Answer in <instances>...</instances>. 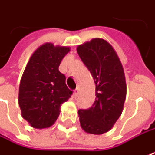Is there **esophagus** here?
<instances>
[{
	"label": "esophagus",
	"instance_id": "34e87169",
	"mask_svg": "<svg viewBox=\"0 0 155 155\" xmlns=\"http://www.w3.org/2000/svg\"><path fill=\"white\" fill-rule=\"evenodd\" d=\"M79 93H80V90H79V88H76V89L74 90V97H78V96H79Z\"/></svg>",
	"mask_w": 155,
	"mask_h": 155
}]
</instances>
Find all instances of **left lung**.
<instances>
[{
    "mask_svg": "<svg viewBox=\"0 0 155 155\" xmlns=\"http://www.w3.org/2000/svg\"><path fill=\"white\" fill-rule=\"evenodd\" d=\"M77 52L96 84L94 104L78 111L81 126L87 133H106L119 119L126 98L122 65L114 49L103 39L78 46Z\"/></svg>",
    "mask_w": 155,
    "mask_h": 155,
    "instance_id": "1",
    "label": "left lung"
}]
</instances>
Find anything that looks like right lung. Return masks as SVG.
I'll return each instance as SVG.
<instances>
[{"label":"right lung","mask_w":155,"mask_h":155,"mask_svg":"<svg viewBox=\"0 0 155 155\" xmlns=\"http://www.w3.org/2000/svg\"><path fill=\"white\" fill-rule=\"evenodd\" d=\"M69 48L45 43L36 49L25 69L19 86L22 116L35 129L49 128L57 120L61 105L73 91L58 70Z\"/></svg>","instance_id":"add662e5"}]
</instances>
